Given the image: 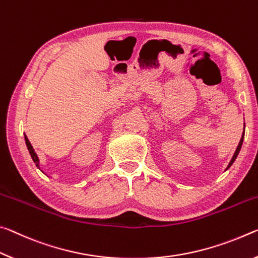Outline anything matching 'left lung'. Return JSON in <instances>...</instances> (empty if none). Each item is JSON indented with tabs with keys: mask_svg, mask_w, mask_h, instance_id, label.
I'll return each instance as SVG.
<instances>
[{
	"mask_svg": "<svg viewBox=\"0 0 258 258\" xmlns=\"http://www.w3.org/2000/svg\"><path fill=\"white\" fill-rule=\"evenodd\" d=\"M243 138H244V130H243V133H242L241 139H240V142H239V144H238V147H236V150H235V152H234L233 157H232L231 161H230V163H229V166H227V168L225 169V170H227V169H229V168L232 166V164H233V162L235 161V159H236V157H238L240 150H241V146H242V143H243Z\"/></svg>",
	"mask_w": 258,
	"mask_h": 258,
	"instance_id": "1",
	"label": "left lung"
}]
</instances>
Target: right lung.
Listing matches in <instances>:
<instances>
[{"label":"right lung","instance_id":"obj_1","mask_svg":"<svg viewBox=\"0 0 258 258\" xmlns=\"http://www.w3.org/2000/svg\"><path fill=\"white\" fill-rule=\"evenodd\" d=\"M25 142H26V146H27L28 152H29V154H31V157H32V159H33L34 163H35V164H36V167L39 168L40 170H41V168H40V160H39V157H37V154L35 153V151H34L33 146H32L31 143H29V141H28V138H27L26 135H25ZM41 171H42V170H41ZM42 172H43V171H42Z\"/></svg>","mask_w":258,"mask_h":258}]
</instances>
